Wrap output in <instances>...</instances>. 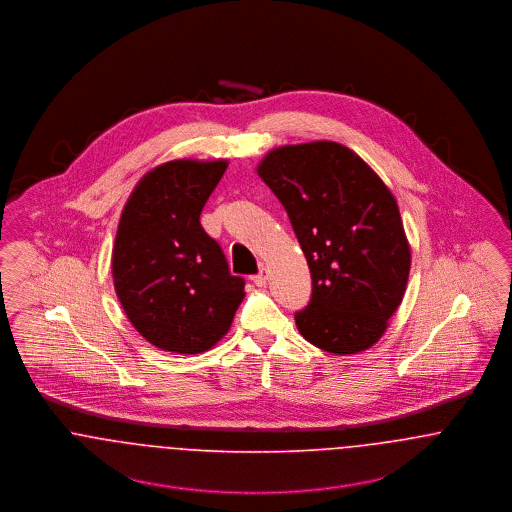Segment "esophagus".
Returning <instances> with one entry per match:
<instances>
[{
	"mask_svg": "<svg viewBox=\"0 0 512 512\" xmlns=\"http://www.w3.org/2000/svg\"><path fill=\"white\" fill-rule=\"evenodd\" d=\"M267 278V268H261L255 276H251V280H253V284H255V286H265V284H267Z\"/></svg>",
	"mask_w": 512,
	"mask_h": 512,
	"instance_id": "esophagus-1",
	"label": "esophagus"
}]
</instances>
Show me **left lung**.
<instances>
[{"mask_svg":"<svg viewBox=\"0 0 512 512\" xmlns=\"http://www.w3.org/2000/svg\"><path fill=\"white\" fill-rule=\"evenodd\" d=\"M284 205L311 268L313 293L295 313L301 336L336 355L382 338L411 270L399 207L388 186L349 147H276L257 167Z\"/></svg>","mask_w":512,"mask_h":512,"instance_id":"obj_1","label":"left lung"}]
</instances>
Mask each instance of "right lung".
<instances>
[{
	"instance_id": "1",
	"label": "right lung",
	"mask_w": 512,
	"mask_h": 512,
	"mask_svg": "<svg viewBox=\"0 0 512 512\" xmlns=\"http://www.w3.org/2000/svg\"><path fill=\"white\" fill-rule=\"evenodd\" d=\"M226 161L178 159L138 182L122 209L113 280L132 326L163 351L195 355L228 332L244 299L199 215Z\"/></svg>"
}]
</instances>
